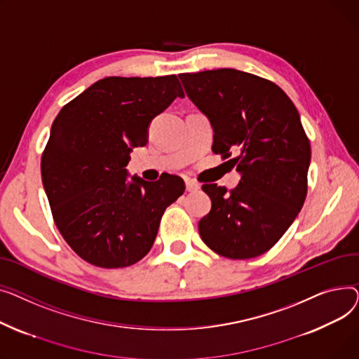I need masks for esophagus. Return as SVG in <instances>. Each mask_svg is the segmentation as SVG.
Returning a JSON list of instances; mask_svg holds the SVG:
<instances>
[{"mask_svg":"<svg viewBox=\"0 0 359 359\" xmlns=\"http://www.w3.org/2000/svg\"><path fill=\"white\" fill-rule=\"evenodd\" d=\"M200 188V185L193 180H185V189L188 193H194Z\"/></svg>","mask_w":359,"mask_h":359,"instance_id":"esophagus-1","label":"esophagus"}]
</instances>
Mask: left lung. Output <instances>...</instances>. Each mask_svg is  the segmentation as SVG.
Masks as SVG:
<instances>
[{
  "instance_id": "obj_1",
  "label": "left lung",
  "mask_w": 359,
  "mask_h": 359,
  "mask_svg": "<svg viewBox=\"0 0 359 359\" xmlns=\"http://www.w3.org/2000/svg\"><path fill=\"white\" fill-rule=\"evenodd\" d=\"M184 90L213 126V152L236 166L227 189L204 184L212 210L198 223L203 242L230 259L255 258L276 245L307 196L310 142L299 111L276 83L223 68L180 74Z\"/></svg>"
}]
</instances>
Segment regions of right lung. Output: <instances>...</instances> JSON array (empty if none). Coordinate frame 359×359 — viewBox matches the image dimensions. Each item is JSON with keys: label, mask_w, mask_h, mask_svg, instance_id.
<instances>
[{"label": "right lung", "mask_w": 359, "mask_h": 359, "mask_svg": "<svg viewBox=\"0 0 359 359\" xmlns=\"http://www.w3.org/2000/svg\"><path fill=\"white\" fill-rule=\"evenodd\" d=\"M184 91L177 75L107 76L63 105L41 155V181L56 227L75 254L100 268H124L151 250L161 217L185 185L166 174L132 177L133 147Z\"/></svg>", "instance_id": "right-lung-1"}]
</instances>
